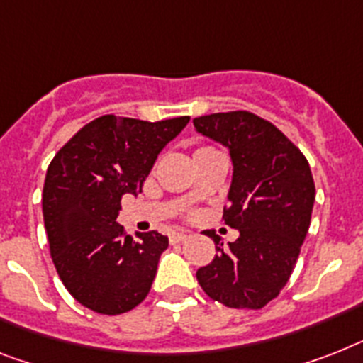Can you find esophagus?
<instances>
[{
	"label": "esophagus",
	"mask_w": 363,
	"mask_h": 363,
	"mask_svg": "<svg viewBox=\"0 0 363 363\" xmlns=\"http://www.w3.org/2000/svg\"><path fill=\"white\" fill-rule=\"evenodd\" d=\"M189 239V233L187 232H174L170 235V242H184Z\"/></svg>",
	"instance_id": "34e87169"
}]
</instances>
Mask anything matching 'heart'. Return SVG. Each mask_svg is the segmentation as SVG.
I'll return each instance as SVG.
<instances>
[{
  "label": "heart",
  "instance_id": "obj_1",
  "mask_svg": "<svg viewBox=\"0 0 363 363\" xmlns=\"http://www.w3.org/2000/svg\"><path fill=\"white\" fill-rule=\"evenodd\" d=\"M206 148H208V146H206Z\"/></svg>",
  "mask_w": 363,
  "mask_h": 363
}]
</instances>
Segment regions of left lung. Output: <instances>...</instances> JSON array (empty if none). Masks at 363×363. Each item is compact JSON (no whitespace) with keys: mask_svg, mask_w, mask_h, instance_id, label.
<instances>
[{"mask_svg":"<svg viewBox=\"0 0 363 363\" xmlns=\"http://www.w3.org/2000/svg\"><path fill=\"white\" fill-rule=\"evenodd\" d=\"M194 130L230 150L233 164L224 224L239 238L223 248L196 280L228 308L259 310L282 291L310 228L315 185L308 160L277 125L248 111L193 118Z\"/></svg>","mask_w":363,"mask_h":363,"instance_id":"8db88e82","label":"left lung"}]
</instances>
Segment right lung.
Segmentation results:
<instances>
[{"instance_id": "add662e5", "label": "right lung", "mask_w": 363, "mask_h": 363, "mask_svg": "<svg viewBox=\"0 0 363 363\" xmlns=\"http://www.w3.org/2000/svg\"><path fill=\"white\" fill-rule=\"evenodd\" d=\"M187 122L104 115L83 125L48 167L42 213L53 265L89 310L118 315L150 293L169 238L152 230L133 239L116 217L122 196L143 191L160 152Z\"/></svg>"}]
</instances>
